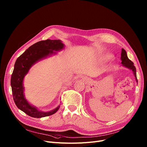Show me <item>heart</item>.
Segmentation results:
<instances>
[{"label": "heart", "mask_w": 147, "mask_h": 147, "mask_svg": "<svg viewBox=\"0 0 147 147\" xmlns=\"http://www.w3.org/2000/svg\"><path fill=\"white\" fill-rule=\"evenodd\" d=\"M111 58V56H110V55H107V56H105V59H107V60H109V59H110Z\"/></svg>", "instance_id": "b5f03b06"}]
</instances>
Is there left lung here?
Segmentation results:
<instances>
[{"label": "left lung", "mask_w": 147, "mask_h": 147, "mask_svg": "<svg viewBox=\"0 0 147 147\" xmlns=\"http://www.w3.org/2000/svg\"><path fill=\"white\" fill-rule=\"evenodd\" d=\"M121 64L122 66L125 67L131 70L134 76L135 77L137 83H138V80L137 78V74H136V69L135 66L134 65V63L132 62L128 58L127 55V52L124 49H122L121 50Z\"/></svg>", "instance_id": "obj_1"}]
</instances>
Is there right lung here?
<instances>
[{"mask_svg": "<svg viewBox=\"0 0 147 147\" xmlns=\"http://www.w3.org/2000/svg\"><path fill=\"white\" fill-rule=\"evenodd\" d=\"M64 46L60 40L47 39L40 41L29 47L15 62L10 80L13 100L19 109L32 117L42 118L54 114L59 109L60 105L54 110L45 112L38 110L36 107L29 102L24 93V77L34 64L47 57L56 55L57 51L64 49Z\"/></svg>", "mask_w": 147, "mask_h": 147, "instance_id": "right-lung-1", "label": "right lung"}]
</instances>
